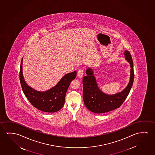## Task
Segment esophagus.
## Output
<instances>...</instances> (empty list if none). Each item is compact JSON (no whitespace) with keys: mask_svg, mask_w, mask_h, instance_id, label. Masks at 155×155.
I'll list each match as a JSON object with an SVG mask.
<instances>
[{"mask_svg":"<svg viewBox=\"0 0 155 155\" xmlns=\"http://www.w3.org/2000/svg\"><path fill=\"white\" fill-rule=\"evenodd\" d=\"M84 70L83 69H80L78 72V76L79 77H82L83 76Z\"/></svg>","mask_w":155,"mask_h":155,"instance_id":"obj_1","label":"esophagus"}]
</instances>
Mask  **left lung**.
I'll list each match as a JSON object with an SVG mask.
<instances>
[{"label": "left lung", "mask_w": 155, "mask_h": 155, "mask_svg": "<svg viewBox=\"0 0 155 155\" xmlns=\"http://www.w3.org/2000/svg\"><path fill=\"white\" fill-rule=\"evenodd\" d=\"M124 54L125 59L130 64V77L128 85L119 93L110 95L103 92L98 87L93 70L90 68L86 70L87 76L83 78V95L84 104L91 112L99 114L120 107L128 95L134 79L133 61L128 51L125 50Z\"/></svg>", "instance_id": "8db88e82"}]
</instances>
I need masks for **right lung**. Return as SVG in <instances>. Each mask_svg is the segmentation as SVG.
Wrapping results in <instances>:
<instances>
[{
	"label": "right lung",
	"mask_w": 155,
	"mask_h": 155,
	"mask_svg": "<svg viewBox=\"0 0 155 155\" xmlns=\"http://www.w3.org/2000/svg\"><path fill=\"white\" fill-rule=\"evenodd\" d=\"M76 71L65 74L60 81L52 88L45 91H38L29 86L22 74V58L20 68V81L25 95L31 105L37 109L47 113L60 110L64 105L68 88L72 81L76 77Z\"/></svg>",
	"instance_id": "right-lung-1"
}]
</instances>
